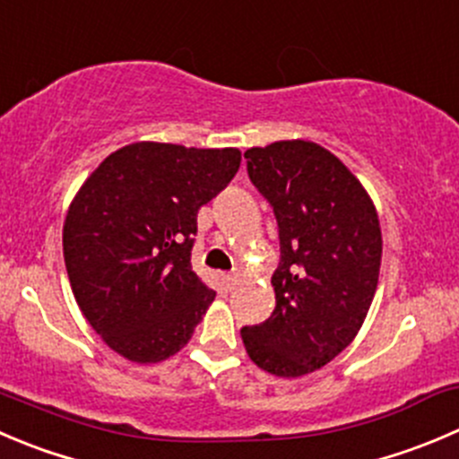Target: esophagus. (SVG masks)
<instances>
[{"instance_id":"obj_1","label":"esophagus","mask_w":459,"mask_h":459,"mask_svg":"<svg viewBox=\"0 0 459 459\" xmlns=\"http://www.w3.org/2000/svg\"><path fill=\"white\" fill-rule=\"evenodd\" d=\"M221 282H224L226 289H233V284L238 282V275H235V273H221Z\"/></svg>"}]
</instances>
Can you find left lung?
I'll return each mask as SVG.
<instances>
[{"mask_svg":"<svg viewBox=\"0 0 459 459\" xmlns=\"http://www.w3.org/2000/svg\"><path fill=\"white\" fill-rule=\"evenodd\" d=\"M244 159L273 206L280 264L273 314L239 333L257 368L296 379L327 366L361 329L379 282V215L361 181L318 143L275 141Z\"/></svg>","mask_w":459,"mask_h":459,"instance_id":"obj_1","label":"left lung"}]
</instances>
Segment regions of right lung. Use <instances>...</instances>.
<instances>
[{
    "instance_id": "1",
    "label": "right lung",
    "mask_w": 459,
    "mask_h": 459,
    "mask_svg": "<svg viewBox=\"0 0 459 459\" xmlns=\"http://www.w3.org/2000/svg\"><path fill=\"white\" fill-rule=\"evenodd\" d=\"M238 148L126 145L80 186L62 229L75 302L132 363H159L193 336L215 291L190 264L197 212L239 170Z\"/></svg>"
}]
</instances>
